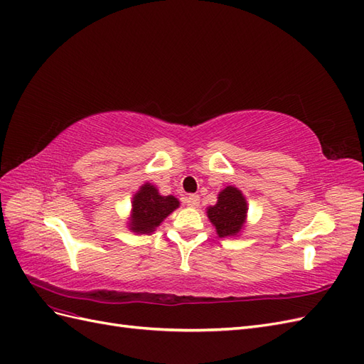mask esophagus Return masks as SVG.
Segmentation results:
<instances>
[{"label":"esophagus","mask_w":364,"mask_h":364,"mask_svg":"<svg viewBox=\"0 0 364 364\" xmlns=\"http://www.w3.org/2000/svg\"><path fill=\"white\" fill-rule=\"evenodd\" d=\"M185 203L188 205V206H191V208H197L200 205V197L197 196V194H191V196H188L185 199Z\"/></svg>","instance_id":"esophagus-1"}]
</instances>
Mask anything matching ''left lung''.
Listing matches in <instances>:
<instances>
[{"instance_id": "left-lung-1", "label": "left lung", "mask_w": 364, "mask_h": 364, "mask_svg": "<svg viewBox=\"0 0 364 364\" xmlns=\"http://www.w3.org/2000/svg\"><path fill=\"white\" fill-rule=\"evenodd\" d=\"M246 213L247 203L241 191L234 186H226L218 194L217 205L208 209V217L220 237H230L238 234L243 228Z\"/></svg>"}]
</instances>
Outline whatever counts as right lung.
<instances>
[{"instance_id": "right-lung-1", "label": "right lung", "mask_w": 364, "mask_h": 364, "mask_svg": "<svg viewBox=\"0 0 364 364\" xmlns=\"http://www.w3.org/2000/svg\"><path fill=\"white\" fill-rule=\"evenodd\" d=\"M134 214L130 229L138 234H150L162 220L179 206V200L173 196H161L155 186L146 183L134 197Z\"/></svg>"}]
</instances>
